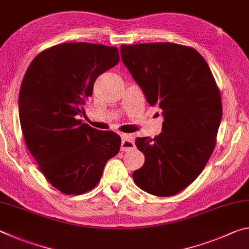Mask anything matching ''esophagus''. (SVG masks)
<instances>
[{"label": "esophagus", "mask_w": 249, "mask_h": 249, "mask_svg": "<svg viewBox=\"0 0 249 249\" xmlns=\"http://www.w3.org/2000/svg\"><path fill=\"white\" fill-rule=\"evenodd\" d=\"M122 142H121V150L122 151H128L135 148V142H134V136L133 135L123 134L121 136Z\"/></svg>", "instance_id": "obj_1"}]
</instances>
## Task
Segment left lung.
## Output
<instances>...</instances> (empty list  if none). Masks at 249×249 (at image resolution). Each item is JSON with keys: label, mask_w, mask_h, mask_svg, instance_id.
I'll list each match as a JSON object with an SVG mask.
<instances>
[{"label": "left lung", "mask_w": 249, "mask_h": 249, "mask_svg": "<svg viewBox=\"0 0 249 249\" xmlns=\"http://www.w3.org/2000/svg\"><path fill=\"white\" fill-rule=\"evenodd\" d=\"M120 50L147 102L158 105L163 116L158 136L136 138L145 162L133 179L150 195L175 196L197 178L215 147L220 91L204 58L191 47L151 43Z\"/></svg>", "instance_id": "left-lung-1"}]
</instances>
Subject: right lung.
<instances>
[{
	"label": "right lung",
	"mask_w": 249,
	"mask_h": 249,
	"mask_svg": "<svg viewBox=\"0 0 249 249\" xmlns=\"http://www.w3.org/2000/svg\"><path fill=\"white\" fill-rule=\"evenodd\" d=\"M119 61L116 47L66 43L40 53L24 75L18 113L25 142L46 179L65 195L93 189L120 151L116 133L77 120L96 78Z\"/></svg>",
	"instance_id": "1"
}]
</instances>
